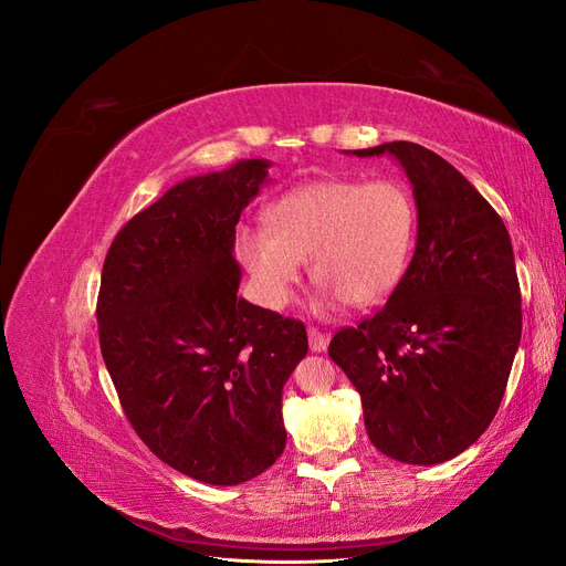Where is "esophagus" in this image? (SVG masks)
<instances>
[{"label":"esophagus","mask_w":566,"mask_h":566,"mask_svg":"<svg viewBox=\"0 0 566 566\" xmlns=\"http://www.w3.org/2000/svg\"><path fill=\"white\" fill-rule=\"evenodd\" d=\"M328 342H331L328 333H321L316 328H310V347H312V352H316V354L325 352V349H328Z\"/></svg>","instance_id":"34e87169"}]
</instances>
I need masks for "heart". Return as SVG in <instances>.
I'll return each mask as SVG.
<instances>
[{
  "label": "heart",
  "instance_id": "obj_1",
  "mask_svg": "<svg viewBox=\"0 0 566 566\" xmlns=\"http://www.w3.org/2000/svg\"><path fill=\"white\" fill-rule=\"evenodd\" d=\"M266 229L238 233L235 254L260 300L283 310L300 279L302 260L323 285L318 310L339 302L370 306L403 281L418 238V205L394 179H323L273 200Z\"/></svg>",
  "mask_w": 566,
  "mask_h": 566
}]
</instances>
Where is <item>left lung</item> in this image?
I'll return each mask as SVG.
<instances>
[{
	"instance_id": "8db88e82",
	"label": "left lung",
	"mask_w": 566,
	"mask_h": 566,
	"mask_svg": "<svg viewBox=\"0 0 566 566\" xmlns=\"http://www.w3.org/2000/svg\"><path fill=\"white\" fill-rule=\"evenodd\" d=\"M418 205L413 260L387 304L328 347L361 394L368 439L408 465H439L484 434L522 337L510 233L482 193L430 148L389 142Z\"/></svg>"
}]
</instances>
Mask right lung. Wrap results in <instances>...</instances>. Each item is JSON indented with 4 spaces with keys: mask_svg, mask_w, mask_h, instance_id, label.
<instances>
[{
    "mask_svg": "<svg viewBox=\"0 0 566 566\" xmlns=\"http://www.w3.org/2000/svg\"><path fill=\"white\" fill-rule=\"evenodd\" d=\"M269 167L179 181L119 229L101 273L98 342L125 416L169 468L212 486L279 460L283 385L310 352L304 323L238 297L235 224Z\"/></svg>",
    "mask_w": 566,
    "mask_h": 566,
    "instance_id": "right-lung-1",
    "label": "right lung"
}]
</instances>
